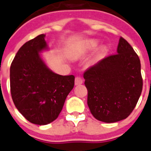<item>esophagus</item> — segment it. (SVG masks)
Wrapping results in <instances>:
<instances>
[{
    "mask_svg": "<svg viewBox=\"0 0 151 151\" xmlns=\"http://www.w3.org/2000/svg\"><path fill=\"white\" fill-rule=\"evenodd\" d=\"M83 81H84V80H83V78L81 77L77 76L76 78V79H75V84L76 85H80V84H82Z\"/></svg>",
    "mask_w": 151,
    "mask_h": 151,
    "instance_id": "obj_1",
    "label": "esophagus"
}]
</instances>
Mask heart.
I'll return each mask as SVG.
<instances>
[{"mask_svg":"<svg viewBox=\"0 0 151 151\" xmlns=\"http://www.w3.org/2000/svg\"><path fill=\"white\" fill-rule=\"evenodd\" d=\"M92 46H94V44H92Z\"/></svg>","mask_w":151,"mask_h":151,"instance_id":"heart-1","label":"heart"}]
</instances>
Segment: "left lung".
I'll list each match as a JSON object with an SVG mask.
<instances>
[{"mask_svg": "<svg viewBox=\"0 0 151 151\" xmlns=\"http://www.w3.org/2000/svg\"><path fill=\"white\" fill-rule=\"evenodd\" d=\"M117 52L105 57L84 73L87 105L96 119L106 123L126 119L136 107L142 90L140 60L122 37Z\"/></svg>", "mask_w": 151, "mask_h": 151, "instance_id": "1", "label": "left lung"}]
</instances>
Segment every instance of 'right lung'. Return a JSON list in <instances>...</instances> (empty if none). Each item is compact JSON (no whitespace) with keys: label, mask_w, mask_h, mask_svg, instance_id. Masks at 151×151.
Wrapping results in <instances>:
<instances>
[{"label":"right lung","mask_w":151,"mask_h":151,"mask_svg":"<svg viewBox=\"0 0 151 151\" xmlns=\"http://www.w3.org/2000/svg\"><path fill=\"white\" fill-rule=\"evenodd\" d=\"M44 34L26 42L10 67V91L18 111L32 124L44 125L58 118L75 76L53 73L39 52L47 49Z\"/></svg>","instance_id":"1"}]
</instances>
